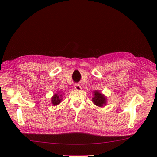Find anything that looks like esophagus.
<instances>
[{"instance_id":"1","label":"esophagus","mask_w":157,"mask_h":157,"mask_svg":"<svg viewBox=\"0 0 157 157\" xmlns=\"http://www.w3.org/2000/svg\"><path fill=\"white\" fill-rule=\"evenodd\" d=\"M74 88L75 90H80L82 89V87L79 84H74Z\"/></svg>"}]
</instances>
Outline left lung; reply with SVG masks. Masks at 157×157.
<instances>
[{
  "mask_svg": "<svg viewBox=\"0 0 157 157\" xmlns=\"http://www.w3.org/2000/svg\"><path fill=\"white\" fill-rule=\"evenodd\" d=\"M93 97L92 98V102L95 105L99 107H103V106L106 105L107 103V99L106 96L98 90H95L92 92Z\"/></svg>",
  "mask_w": 157,
  "mask_h": 157,
  "instance_id": "8db88e82",
  "label": "left lung"
}]
</instances>
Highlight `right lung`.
<instances>
[{
	"instance_id": "add662e5",
	"label": "right lung",
	"mask_w": 157,
	"mask_h": 157,
	"mask_svg": "<svg viewBox=\"0 0 157 157\" xmlns=\"http://www.w3.org/2000/svg\"><path fill=\"white\" fill-rule=\"evenodd\" d=\"M62 97L63 96L59 92H58L57 93H55V94H54V95L51 97V104L53 106L59 105L60 103L61 102V101L63 100Z\"/></svg>"
}]
</instances>
